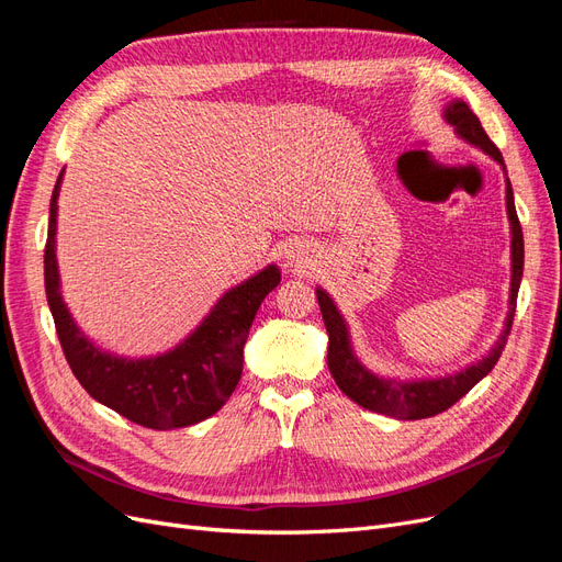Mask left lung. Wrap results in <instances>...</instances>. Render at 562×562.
Segmentation results:
<instances>
[{
  "mask_svg": "<svg viewBox=\"0 0 562 562\" xmlns=\"http://www.w3.org/2000/svg\"><path fill=\"white\" fill-rule=\"evenodd\" d=\"M443 116L448 119V124L454 126L459 138L481 147L485 155H490L497 164L504 166L499 147L487 138L479 116L469 110L464 100H452V103L446 108ZM506 213H508V220H512V271H514L506 328L497 339V345L492 347V351L483 356V361L464 368L462 372H454V375L438 378V380H417V382L378 378L375 372H370L359 359H356L351 351L345 318L339 316L335 302L328 297V293L323 291V288H316L318 307L328 330V368L337 386L342 389V394H347L353 403H359L361 407L372 413L389 415L396 419H424V417H434L438 413L448 411L450 405H454L459 398L467 396L469 391L479 384L492 368H495L506 347L508 333H512L518 288L522 279V258H525L522 229H520V220L514 203V190L508 178H506Z\"/></svg>",
  "mask_w": 562,
  "mask_h": 562,
  "instance_id": "obj_1",
  "label": "left lung"
}]
</instances>
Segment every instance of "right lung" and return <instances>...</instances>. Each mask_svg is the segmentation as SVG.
<instances>
[{"label": "right lung", "mask_w": 562, "mask_h": 562, "mask_svg": "<svg viewBox=\"0 0 562 562\" xmlns=\"http://www.w3.org/2000/svg\"><path fill=\"white\" fill-rule=\"evenodd\" d=\"M60 178L48 211L44 248V285L48 310L67 363L89 394L122 417L147 429H182L215 415L241 380L244 345L262 300L281 281L277 265L217 300L201 326L173 351L155 359H119L83 337L60 297L56 265V215Z\"/></svg>", "instance_id": "add662e5"}]
</instances>
